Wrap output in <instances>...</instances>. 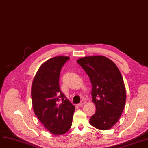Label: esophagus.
Returning <instances> with one entry per match:
<instances>
[{"label": "esophagus", "mask_w": 148, "mask_h": 148, "mask_svg": "<svg viewBox=\"0 0 148 148\" xmlns=\"http://www.w3.org/2000/svg\"><path fill=\"white\" fill-rule=\"evenodd\" d=\"M85 103H86V101H85L84 100H82V101L80 102V103L78 104V106H83V104H84Z\"/></svg>", "instance_id": "1"}]
</instances>
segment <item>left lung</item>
I'll list each match as a JSON object with an SVG mask.
<instances>
[{
    "mask_svg": "<svg viewBox=\"0 0 148 148\" xmlns=\"http://www.w3.org/2000/svg\"><path fill=\"white\" fill-rule=\"evenodd\" d=\"M77 62L88 75L92 86V101L97 110L90 118V124L100 130H109L118 121L126 102L125 87L119 69L104 56L83 57Z\"/></svg>",
    "mask_w": 148,
    "mask_h": 148,
    "instance_id": "8db88e82",
    "label": "left lung"
}]
</instances>
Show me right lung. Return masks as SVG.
<instances>
[{
  "mask_svg": "<svg viewBox=\"0 0 148 148\" xmlns=\"http://www.w3.org/2000/svg\"><path fill=\"white\" fill-rule=\"evenodd\" d=\"M69 59L56 56L42 64L34 77L31 96L34 113L45 128L54 135L66 133L72 125L75 106L60 91L61 68Z\"/></svg>",
  "mask_w": 148,
  "mask_h": 148,
  "instance_id": "1",
  "label": "right lung"
}]
</instances>
